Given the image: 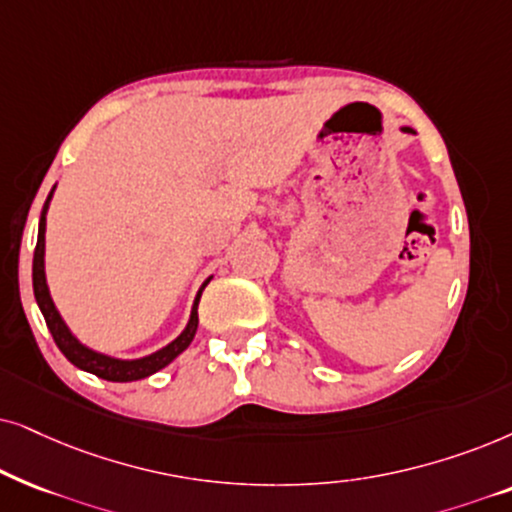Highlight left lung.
<instances>
[{"instance_id": "8db88e82", "label": "left lung", "mask_w": 512, "mask_h": 512, "mask_svg": "<svg viewBox=\"0 0 512 512\" xmlns=\"http://www.w3.org/2000/svg\"><path fill=\"white\" fill-rule=\"evenodd\" d=\"M403 131H405V133H412V128H403Z\"/></svg>"}]
</instances>
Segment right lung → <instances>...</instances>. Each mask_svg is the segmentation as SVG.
I'll return each mask as SVG.
<instances>
[{"mask_svg":"<svg viewBox=\"0 0 512 512\" xmlns=\"http://www.w3.org/2000/svg\"><path fill=\"white\" fill-rule=\"evenodd\" d=\"M51 194L44 203L42 217H39V236H37V248H34V260H32V285H34V297H37L39 309H42L46 325H49V330L53 335V342L58 344V349L63 351V356L70 360L72 365H77L79 370H86V372L95 374V377L107 379V381H138V379L149 377V374L159 372L161 367H166L168 363H173V360L180 356V353L185 351L189 344H192V339L196 335V327H199V311H196V309H199L201 292L208 285L210 278L206 283H203L199 295H196L192 318H189L185 332H182V335L177 337L175 342L163 346L161 351H156L147 358H138V360H117V358L102 356V353H98V351H91L88 346L81 344L79 339L72 335L70 327H67L65 320L60 318L56 304H53V299L49 295V285H46V276H44V231H46V210H49Z\"/></svg>","mask_w":512,"mask_h":512,"instance_id":"1","label":"right lung"}]
</instances>
